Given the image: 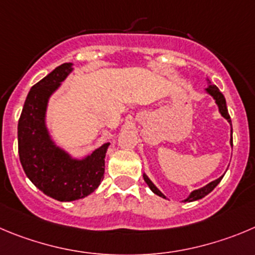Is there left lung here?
<instances>
[{"instance_id": "left-lung-1", "label": "left lung", "mask_w": 255, "mask_h": 255, "mask_svg": "<svg viewBox=\"0 0 255 255\" xmlns=\"http://www.w3.org/2000/svg\"><path fill=\"white\" fill-rule=\"evenodd\" d=\"M204 92H205L208 95H210L211 98L215 101V104L218 106V109H219V113L221 114V117H223V118H225V120L229 122L230 127H232V120H230V116H229V113H228L227 102H225L224 95L221 94L220 90L218 89V87L214 84H210V80L208 79V88H206V89H204ZM230 146L233 147V128H230ZM224 175H221L219 178H216V180H214V181L209 182V184L205 185L204 187H200V189L191 191L190 192L189 196H187L185 200H182V201H184V203H187V201H189V203H191V201H196V200H200V199H203V197H205L206 195L210 194V192L213 191L216 186H218V184L221 181V178L224 177ZM143 180L146 181V184L148 185V187L152 190V192H153V194H156V195H158V196L166 199L165 195H163L162 192H161V190L151 181V178L146 175V172H143Z\"/></svg>"}]
</instances>
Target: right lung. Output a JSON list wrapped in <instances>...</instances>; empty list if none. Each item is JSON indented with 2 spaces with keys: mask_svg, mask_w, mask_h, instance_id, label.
I'll use <instances>...</instances> for the list:
<instances>
[{
  "mask_svg": "<svg viewBox=\"0 0 255 255\" xmlns=\"http://www.w3.org/2000/svg\"><path fill=\"white\" fill-rule=\"evenodd\" d=\"M64 63L31 88L18 120L17 141L21 165L30 181L58 201H74L101 185L109 142L90 153L75 157L59 146L47 127L49 102L74 70Z\"/></svg>",
  "mask_w": 255,
  "mask_h": 255,
  "instance_id": "add662e5",
  "label": "right lung"
}]
</instances>
